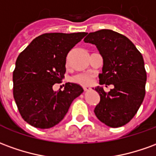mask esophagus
I'll use <instances>...</instances> for the list:
<instances>
[{
  "label": "esophagus",
  "instance_id": "1",
  "mask_svg": "<svg viewBox=\"0 0 156 156\" xmlns=\"http://www.w3.org/2000/svg\"><path fill=\"white\" fill-rule=\"evenodd\" d=\"M90 89H91V88H89V87H83V90L84 91H89Z\"/></svg>",
  "mask_w": 156,
  "mask_h": 156
}]
</instances>
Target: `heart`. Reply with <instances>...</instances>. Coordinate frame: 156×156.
<instances>
[{
  "label": "heart",
  "mask_w": 156,
  "mask_h": 156,
  "mask_svg": "<svg viewBox=\"0 0 156 156\" xmlns=\"http://www.w3.org/2000/svg\"><path fill=\"white\" fill-rule=\"evenodd\" d=\"M75 83L83 86L91 85L94 82V75L89 73H82L75 76L73 79Z\"/></svg>",
  "instance_id": "b5f03b06"
}]
</instances>
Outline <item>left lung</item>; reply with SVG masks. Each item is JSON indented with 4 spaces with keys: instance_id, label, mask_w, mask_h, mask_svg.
Here are the masks:
<instances>
[{
    "instance_id": "obj_1",
    "label": "left lung",
    "mask_w": 156,
    "mask_h": 156,
    "mask_svg": "<svg viewBox=\"0 0 156 156\" xmlns=\"http://www.w3.org/2000/svg\"><path fill=\"white\" fill-rule=\"evenodd\" d=\"M83 41L95 44L102 55L100 84L114 85L108 93L103 87L95 88L101 101L94 114L108 127H122L135 116L145 95L147 75L142 55L129 39L111 29L89 33Z\"/></svg>"
}]
</instances>
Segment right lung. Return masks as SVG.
I'll return each instance as SVG.
<instances>
[{
    "label": "right lung",
    "instance_id": "obj_1",
    "mask_svg": "<svg viewBox=\"0 0 156 156\" xmlns=\"http://www.w3.org/2000/svg\"><path fill=\"white\" fill-rule=\"evenodd\" d=\"M86 33H49L36 37L22 51L13 71V97L23 119L38 128L58 124L72 102L83 92L77 83H67L55 92L66 73L68 52Z\"/></svg>",
    "mask_w": 156,
    "mask_h": 156
}]
</instances>
